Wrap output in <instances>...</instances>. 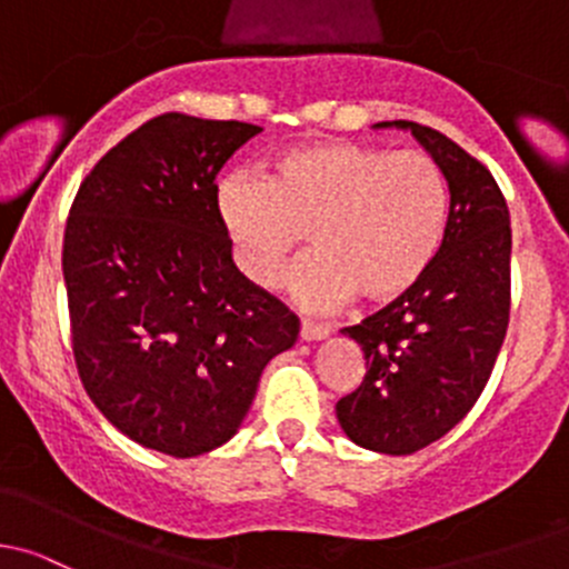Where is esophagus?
Wrapping results in <instances>:
<instances>
[{
	"label": "esophagus",
	"mask_w": 569,
	"mask_h": 569,
	"mask_svg": "<svg viewBox=\"0 0 569 569\" xmlns=\"http://www.w3.org/2000/svg\"><path fill=\"white\" fill-rule=\"evenodd\" d=\"M331 333V326L328 323H312V320H301V339L307 342H318V339H326Z\"/></svg>",
	"instance_id": "1"
}]
</instances>
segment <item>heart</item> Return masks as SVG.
Here are the masks:
<instances>
[{
	"label": "heart",
	"instance_id": "obj_1",
	"mask_svg": "<svg viewBox=\"0 0 569 569\" xmlns=\"http://www.w3.org/2000/svg\"><path fill=\"white\" fill-rule=\"evenodd\" d=\"M216 208L241 273L266 290L307 232L312 251L287 271L284 290L307 309H333L356 292L397 301L430 271L449 189L421 150L320 142L287 150L266 180H224Z\"/></svg>",
	"mask_w": 569,
	"mask_h": 569
}]
</instances>
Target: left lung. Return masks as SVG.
I'll return each instance as SVG.
<instances>
[{
  "label": "left lung",
  "mask_w": 569,
  "mask_h": 569,
  "mask_svg": "<svg viewBox=\"0 0 569 569\" xmlns=\"http://www.w3.org/2000/svg\"><path fill=\"white\" fill-rule=\"evenodd\" d=\"M441 167L449 186L443 243L406 296L342 328L367 375L337 402L345 436L380 455H413L447 436L482 395L509 323L512 230L488 167L436 128L395 120Z\"/></svg>",
  "instance_id": "obj_1"
}]
</instances>
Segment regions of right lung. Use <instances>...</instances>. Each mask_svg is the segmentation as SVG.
I'll return each instance as SVG.
<instances>
[{"label":"right lung","instance_id":"right-lung-1","mask_svg":"<svg viewBox=\"0 0 569 569\" xmlns=\"http://www.w3.org/2000/svg\"><path fill=\"white\" fill-rule=\"evenodd\" d=\"M262 128L167 111L92 167L62 273L87 395L122 436L172 458L230 441L298 318L232 262L221 172Z\"/></svg>","mask_w":569,"mask_h":569}]
</instances>
